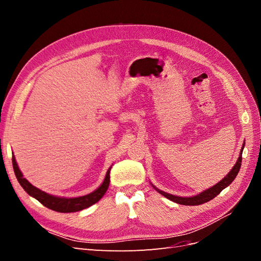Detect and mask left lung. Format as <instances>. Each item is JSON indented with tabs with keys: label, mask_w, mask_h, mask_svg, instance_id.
<instances>
[{
	"label": "left lung",
	"mask_w": 261,
	"mask_h": 261,
	"mask_svg": "<svg viewBox=\"0 0 261 261\" xmlns=\"http://www.w3.org/2000/svg\"><path fill=\"white\" fill-rule=\"evenodd\" d=\"M244 147H245V141H244V144L242 146V150H241V152H240L238 161H236V163L234 164V167L232 168V170L230 172L227 173V174L225 175V177L221 179L219 183H217L216 185H213L212 187L207 188L206 191H203V192L197 194L195 196H191V197L175 196V195H172V194H169V193H165L163 191H160V189L156 188L153 184H151V183H150V184L152 185V187L155 189L158 193L161 194L162 196H164L165 198L170 199L173 202H176V203H179V204H184V206H198V204L208 202L211 199L215 198V197H217L221 192L223 191L224 188H226L228 185H230L232 181L235 179L236 175L239 174V171H240L241 165H242V153H243Z\"/></svg>",
	"instance_id": "1"
}]
</instances>
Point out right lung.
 <instances>
[{
	"instance_id": "add662e5",
	"label": "right lung",
	"mask_w": 261,
	"mask_h": 261,
	"mask_svg": "<svg viewBox=\"0 0 261 261\" xmlns=\"http://www.w3.org/2000/svg\"><path fill=\"white\" fill-rule=\"evenodd\" d=\"M13 168H14L15 175H16L20 186L25 189V192L29 196L34 197V198H36L39 202H41L46 208L58 211V212L67 213V212H77V211L88 208L92 206V204L98 202L102 197H103V195L108 191V187L110 184V171H111L112 167L109 168L103 181H102V184L97 189H94V191L90 194H87L85 196H80V197H73V198H66V197L50 195L48 193L41 191V189L37 188L33 184H30L29 181L23 177L14 155H13Z\"/></svg>"
}]
</instances>
